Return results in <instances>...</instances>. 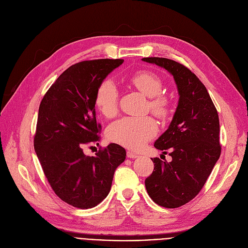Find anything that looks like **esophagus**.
Returning <instances> with one entry per match:
<instances>
[{
    "mask_svg": "<svg viewBox=\"0 0 248 248\" xmlns=\"http://www.w3.org/2000/svg\"><path fill=\"white\" fill-rule=\"evenodd\" d=\"M126 156H127L128 158H133V159H135V158H137V157H138V154H136V153L132 152V151H127V152H126Z\"/></svg>",
    "mask_w": 248,
    "mask_h": 248,
    "instance_id": "34e87169",
    "label": "esophagus"
}]
</instances>
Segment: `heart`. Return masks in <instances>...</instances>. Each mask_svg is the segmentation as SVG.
I'll return each instance as SVG.
<instances>
[{
	"mask_svg": "<svg viewBox=\"0 0 248 248\" xmlns=\"http://www.w3.org/2000/svg\"><path fill=\"white\" fill-rule=\"evenodd\" d=\"M126 83L148 96V108L161 120L171 114V101L162 94L163 81L151 71H139L125 78ZM94 102L97 109L106 117H112L118 109V91L110 79H104L95 92ZM157 133V124L152 117H123L107 128L109 141L132 150L142 148Z\"/></svg>",
	"mask_w": 248,
	"mask_h": 248,
	"instance_id": "obj_1",
	"label": "heart"
}]
</instances>
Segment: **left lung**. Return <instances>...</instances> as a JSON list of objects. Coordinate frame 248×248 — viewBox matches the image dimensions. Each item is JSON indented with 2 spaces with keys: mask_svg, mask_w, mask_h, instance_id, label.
<instances>
[{
  "mask_svg": "<svg viewBox=\"0 0 248 248\" xmlns=\"http://www.w3.org/2000/svg\"><path fill=\"white\" fill-rule=\"evenodd\" d=\"M173 75L179 93L168 130L154 144L169 151L170 162L152 158L154 170L145 180L149 197L161 207L174 209L201 191L221 154L220 124L207 88L184 64L165 58H144Z\"/></svg>",
  "mask_w": 248,
  "mask_h": 248,
  "instance_id": "8db88e82",
  "label": "left lung"
}]
</instances>
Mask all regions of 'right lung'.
Wrapping results in <instances>:
<instances>
[{
  "label": "right lung",
  "mask_w": 248,
  "mask_h": 248,
  "mask_svg": "<svg viewBox=\"0 0 248 248\" xmlns=\"http://www.w3.org/2000/svg\"><path fill=\"white\" fill-rule=\"evenodd\" d=\"M123 62L122 59H100L73 64L50 86L39 105L34 150L52 190L75 208L89 209L102 202L110 191L116 167L125 159V150L117 144L100 147L96 156L83 152L100 141L96 89Z\"/></svg>",
  "instance_id": "1"
}]
</instances>
